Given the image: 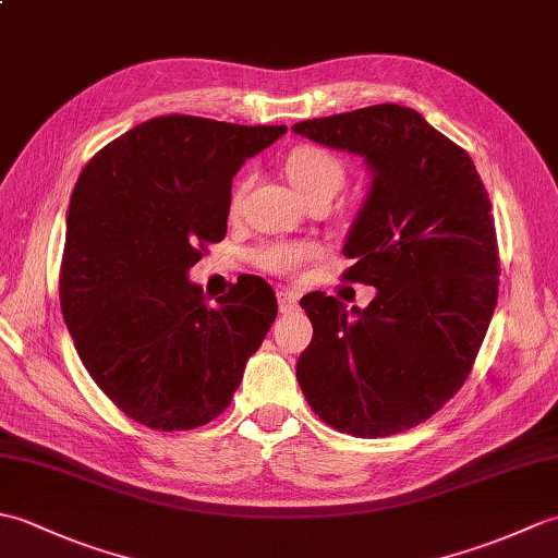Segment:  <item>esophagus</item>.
I'll return each mask as SVG.
<instances>
[{
    "mask_svg": "<svg viewBox=\"0 0 558 558\" xmlns=\"http://www.w3.org/2000/svg\"><path fill=\"white\" fill-rule=\"evenodd\" d=\"M298 294L294 292H290V290H280L278 292V306H280V312H292V310H298Z\"/></svg>",
    "mask_w": 558,
    "mask_h": 558,
    "instance_id": "34e87169",
    "label": "esophagus"
}]
</instances>
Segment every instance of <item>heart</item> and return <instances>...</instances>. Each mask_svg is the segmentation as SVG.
<instances>
[{
    "mask_svg": "<svg viewBox=\"0 0 558 558\" xmlns=\"http://www.w3.org/2000/svg\"><path fill=\"white\" fill-rule=\"evenodd\" d=\"M286 170L294 189H298L310 204L318 198H333L340 192V186L345 184V165L322 146H298L290 150ZM246 186L248 177L234 189L230 201L232 213L242 206ZM314 254L316 246L310 242H272L260 246L254 258L258 268L270 272H288L290 268L302 264L304 258H310Z\"/></svg>",
    "mask_w": 558,
    "mask_h": 558,
    "instance_id": "b5f03b06",
    "label": "heart"
}]
</instances>
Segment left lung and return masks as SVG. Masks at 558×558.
<instances>
[{"mask_svg":"<svg viewBox=\"0 0 558 558\" xmlns=\"http://www.w3.org/2000/svg\"><path fill=\"white\" fill-rule=\"evenodd\" d=\"M294 134L362 156L372 186L342 254L350 282L376 288L348 312L312 292L314 338L298 381L338 432L390 436L429 420L472 372L499 298V246L475 162L402 105L294 124Z\"/></svg>","mask_w":558,"mask_h":558,"instance_id":"left-lung-1","label":"left lung"}]
</instances>
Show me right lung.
I'll return each instance as SVG.
<instances>
[{
  "label": "right lung",
  "mask_w": 558,
  "mask_h": 558,
  "mask_svg": "<svg viewBox=\"0 0 558 558\" xmlns=\"http://www.w3.org/2000/svg\"><path fill=\"white\" fill-rule=\"evenodd\" d=\"M286 132L165 114L83 168L59 302L86 372L134 422L184 432L216 420L276 322L266 280H236L210 306L186 272L228 232L236 170Z\"/></svg>",
  "instance_id": "add662e5"
}]
</instances>
